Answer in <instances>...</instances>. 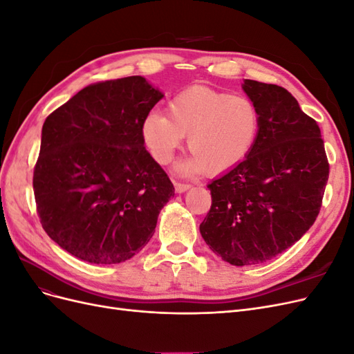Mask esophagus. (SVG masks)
<instances>
[{"label": "esophagus", "mask_w": 354, "mask_h": 354, "mask_svg": "<svg viewBox=\"0 0 354 354\" xmlns=\"http://www.w3.org/2000/svg\"><path fill=\"white\" fill-rule=\"evenodd\" d=\"M190 187H192V185H189V183H180V181H177V183H176V192H177V194H183V192L189 190Z\"/></svg>", "instance_id": "esophagus-1"}]
</instances>
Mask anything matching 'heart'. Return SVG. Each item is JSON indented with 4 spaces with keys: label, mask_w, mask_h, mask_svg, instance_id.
Returning a JSON list of instances; mask_svg holds the SVG:
<instances>
[{
    "label": "heart",
    "mask_w": 354,
    "mask_h": 354,
    "mask_svg": "<svg viewBox=\"0 0 354 354\" xmlns=\"http://www.w3.org/2000/svg\"><path fill=\"white\" fill-rule=\"evenodd\" d=\"M167 113L153 111L142 124L149 152L159 164L171 162L189 134L192 156L181 164L183 173L223 174L250 156L260 134V112L245 95L192 85L168 102Z\"/></svg>",
    "instance_id": "obj_1"
}]
</instances>
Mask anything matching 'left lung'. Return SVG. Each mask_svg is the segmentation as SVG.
Instances as JSON below:
<instances>
[{
	"label": "left lung",
	"mask_w": 354,
	"mask_h": 354,
	"mask_svg": "<svg viewBox=\"0 0 354 354\" xmlns=\"http://www.w3.org/2000/svg\"><path fill=\"white\" fill-rule=\"evenodd\" d=\"M260 112L250 156L208 185L211 208L199 230L209 248L233 266L272 260L313 226L329 177L317 122L283 87L245 80Z\"/></svg>",
	"instance_id": "8db88e82"
}]
</instances>
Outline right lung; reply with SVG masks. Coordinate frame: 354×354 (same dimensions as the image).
<instances>
[{
    "mask_svg": "<svg viewBox=\"0 0 354 354\" xmlns=\"http://www.w3.org/2000/svg\"><path fill=\"white\" fill-rule=\"evenodd\" d=\"M162 97L143 77L100 81L42 125L37 212L48 236L77 259L122 263L153 236L174 186L146 151L142 124Z\"/></svg>",
    "mask_w": 354,
    "mask_h": 354,
    "instance_id": "obj_1",
    "label": "right lung"
}]
</instances>
